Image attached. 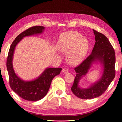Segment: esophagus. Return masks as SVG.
<instances>
[{
    "instance_id": "1",
    "label": "esophagus",
    "mask_w": 122,
    "mask_h": 122,
    "mask_svg": "<svg viewBox=\"0 0 122 122\" xmlns=\"http://www.w3.org/2000/svg\"><path fill=\"white\" fill-rule=\"evenodd\" d=\"M62 72L63 73L66 74V73H68V72H69V70L67 69V68H64L62 69Z\"/></svg>"
}]
</instances>
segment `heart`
<instances>
[{
  "mask_svg": "<svg viewBox=\"0 0 122 122\" xmlns=\"http://www.w3.org/2000/svg\"><path fill=\"white\" fill-rule=\"evenodd\" d=\"M59 50L68 52L67 59L70 63L77 64L84 59L89 47V41L80 33L69 31L63 33L58 42Z\"/></svg>",
  "mask_w": 122,
  "mask_h": 122,
  "instance_id": "b5f03b06",
  "label": "heart"
}]
</instances>
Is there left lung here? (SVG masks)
I'll list each match as a JSON object with an SVG mask.
<instances>
[{"instance_id": "8db88e82", "label": "left lung", "mask_w": 122, "mask_h": 122, "mask_svg": "<svg viewBox=\"0 0 122 122\" xmlns=\"http://www.w3.org/2000/svg\"><path fill=\"white\" fill-rule=\"evenodd\" d=\"M93 32L95 43L92 53L74 68L76 74L71 91L76 97L82 99H91L102 95L115 76L114 49L106 36L94 29ZM97 60L100 61L103 64L104 72L102 77L88 89H81L78 86L80 79L86 74L92 63Z\"/></svg>"}]
</instances>
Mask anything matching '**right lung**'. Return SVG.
Returning <instances> with one entry per match:
<instances>
[{
  "mask_svg": "<svg viewBox=\"0 0 122 122\" xmlns=\"http://www.w3.org/2000/svg\"><path fill=\"white\" fill-rule=\"evenodd\" d=\"M45 29L42 26H33L28 28L15 38L10 46L7 59V69L8 72L9 85L11 89L23 99L37 101L47 94L52 80L60 73L61 68H48L41 76L31 81H23L15 73L12 66V56L17 43L23 37L42 33Z\"/></svg>",
  "mask_w": 122,
  "mask_h": 122,
  "instance_id": "1",
  "label": "right lung"
}]
</instances>
